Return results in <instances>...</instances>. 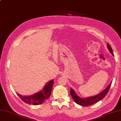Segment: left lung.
I'll use <instances>...</instances> for the list:
<instances>
[{"label": "left lung", "instance_id": "1", "mask_svg": "<svg viewBox=\"0 0 121 121\" xmlns=\"http://www.w3.org/2000/svg\"><path fill=\"white\" fill-rule=\"evenodd\" d=\"M107 48H108V49L109 50V51H110L111 53L114 56L112 49L111 45L109 44L108 43H107ZM111 84L112 82L109 83L108 86L106 87V88L104 89L103 91L101 92L100 94H99L98 95H96L94 96H92V97H88L86 98H82L78 97V96L76 95V94L75 93V92L71 88H70V93H71V95L72 98H73V100L77 103V104L80 105L81 106H89V105L95 104V103H97L98 101L102 99L103 98H104L107 95V94L108 93V91H109V89L111 87Z\"/></svg>", "mask_w": 121, "mask_h": 121}]
</instances>
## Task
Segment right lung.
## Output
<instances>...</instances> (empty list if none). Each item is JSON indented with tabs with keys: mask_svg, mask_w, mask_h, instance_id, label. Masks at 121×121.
<instances>
[{
	"mask_svg": "<svg viewBox=\"0 0 121 121\" xmlns=\"http://www.w3.org/2000/svg\"><path fill=\"white\" fill-rule=\"evenodd\" d=\"M54 80H51L45 85L44 87L41 91L34 95L28 96H24L17 94L19 98L23 102L28 104L38 105L43 104L46 100L50 97L53 87Z\"/></svg>",
	"mask_w": 121,
	"mask_h": 121,
	"instance_id": "add662e5",
	"label": "right lung"
}]
</instances>
